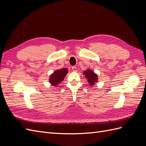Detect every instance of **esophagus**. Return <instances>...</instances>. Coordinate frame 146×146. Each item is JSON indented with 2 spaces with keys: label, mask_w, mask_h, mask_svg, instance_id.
I'll list each match as a JSON object with an SVG mask.
<instances>
[{
  "label": "esophagus",
  "mask_w": 146,
  "mask_h": 146,
  "mask_svg": "<svg viewBox=\"0 0 146 146\" xmlns=\"http://www.w3.org/2000/svg\"><path fill=\"white\" fill-rule=\"evenodd\" d=\"M72 69L73 71H74V72H77V68L76 67V66H72Z\"/></svg>",
  "instance_id": "1"
}]
</instances>
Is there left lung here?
<instances>
[{
  "label": "left lung",
  "instance_id": "8db88e82",
  "mask_svg": "<svg viewBox=\"0 0 146 146\" xmlns=\"http://www.w3.org/2000/svg\"><path fill=\"white\" fill-rule=\"evenodd\" d=\"M83 74L88 79V82L90 85H93L96 82H98V76L90 69H87L83 72Z\"/></svg>",
  "mask_w": 146,
  "mask_h": 146
}]
</instances>
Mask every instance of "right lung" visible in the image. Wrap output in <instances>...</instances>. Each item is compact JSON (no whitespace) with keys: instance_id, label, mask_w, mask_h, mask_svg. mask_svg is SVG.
Returning <instances> with one entry per match:
<instances>
[{"instance_id":"obj_1","label":"right lung","mask_w":146,"mask_h":146,"mask_svg":"<svg viewBox=\"0 0 146 146\" xmlns=\"http://www.w3.org/2000/svg\"><path fill=\"white\" fill-rule=\"evenodd\" d=\"M68 74V69L66 68H62L56 70L50 76L49 82L52 85L56 86L58 84L63 80L66 75Z\"/></svg>"}]
</instances>
